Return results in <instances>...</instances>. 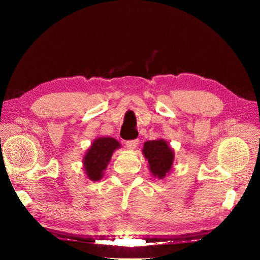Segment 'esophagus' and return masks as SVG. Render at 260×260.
<instances>
[{"mask_svg":"<svg viewBox=\"0 0 260 260\" xmlns=\"http://www.w3.org/2000/svg\"><path fill=\"white\" fill-rule=\"evenodd\" d=\"M139 144V140H128L125 142V146L127 149H129V150H134V149L138 147Z\"/></svg>","mask_w":260,"mask_h":260,"instance_id":"obj_1","label":"esophagus"}]
</instances>
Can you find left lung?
Listing matches in <instances>:
<instances>
[{
    "instance_id": "left-lung-1",
    "label": "left lung",
    "mask_w": 260,
    "mask_h": 260,
    "mask_svg": "<svg viewBox=\"0 0 260 260\" xmlns=\"http://www.w3.org/2000/svg\"><path fill=\"white\" fill-rule=\"evenodd\" d=\"M143 155L149 164V170L153 177L164 179L172 170L174 152L165 140H153L144 142Z\"/></svg>"
}]
</instances>
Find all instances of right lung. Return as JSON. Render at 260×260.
<instances>
[{"instance_id": "obj_1", "label": "right lung", "mask_w": 260, "mask_h": 260, "mask_svg": "<svg viewBox=\"0 0 260 260\" xmlns=\"http://www.w3.org/2000/svg\"><path fill=\"white\" fill-rule=\"evenodd\" d=\"M118 148H120V143L113 138L104 136V138H99L93 141L82 160L87 178L91 181L101 180L111 159L113 151Z\"/></svg>"}]
</instances>
